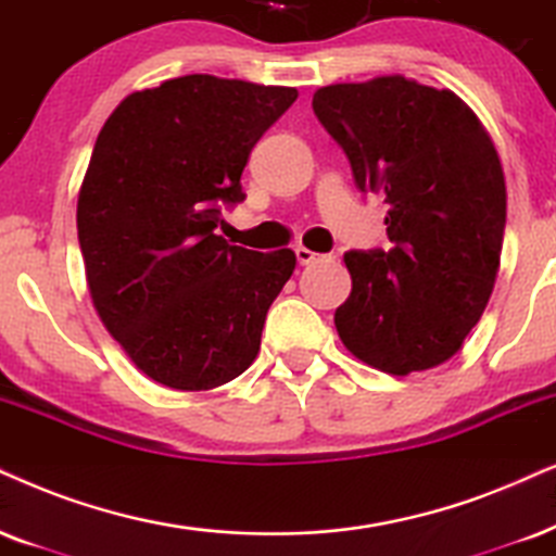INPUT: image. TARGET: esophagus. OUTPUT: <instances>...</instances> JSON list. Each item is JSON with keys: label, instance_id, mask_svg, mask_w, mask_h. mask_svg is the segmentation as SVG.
I'll use <instances>...</instances> for the list:
<instances>
[{"label": "esophagus", "instance_id": "esophagus-1", "mask_svg": "<svg viewBox=\"0 0 556 556\" xmlns=\"http://www.w3.org/2000/svg\"><path fill=\"white\" fill-rule=\"evenodd\" d=\"M294 256H298V262H300L302 266H307V264L318 262V258H320V254H315V251L305 249V245H298V249H294Z\"/></svg>", "mask_w": 556, "mask_h": 556}]
</instances>
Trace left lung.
<instances>
[{"mask_svg":"<svg viewBox=\"0 0 556 556\" xmlns=\"http://www.w3.org/2000/svg\"><path fill=\"white\" fill-rule=\"evenodd\" d=\"M313 110L349 156L356 187L388 202L390 251H349L336 330L388 375L452 359L493 294L505 177L493 138L454 91L405 76L330 84Z\"/></svg>","mask_w":556,"mask_h":556,"instance_id":"left-lung-1","label":"left lung"}]
</instances>
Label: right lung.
Returning a JSON list of instances; mask_svg holds the SVG:
<instances>
[{"label": "right lung", "mask_w": 556, "mask_h": 556, "mask_svg": "<svg viewBox=\"0 0 556 556\" xmlns=\"http://www.w3.org/2000/svg\"><path fill=\"white\" fill-rule=\"evenodd\" d=\"M294 100V87L189 74L132 91L97 136L76 202L89 294L164 388H220L256 359L298 258L230 245L215 228L245 197L251 149Z\"/></svg>", "instance_id": "1"}]
</instances>
